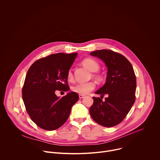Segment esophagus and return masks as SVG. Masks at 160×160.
<instances>
[{
  "instance_id": "1",
  "label": "esophagus",
  "mask_w": 160,
  "mask_h": 160,
  "mask_svg": "<svg viewBox=\"0 0 160 160\" xmlns=\"http://www.w3.org/2000/svg\"><path fill=\"white\" fill-rule=\"evenodd\" d=\"M85 97V96H84V95L79 94V98H80V99H83V98H84Z\"/></svg>"
}]
</instances>
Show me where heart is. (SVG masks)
I'll use <instances>...</instances> for the list:
<instances>
[{"instance_id": "obj_1", "label": "heart", "mask_w": 160, "mask_h": 160, "mask_svg": "<svg viewBox=\"0 0 160 160\" xmlns=\"http://www.w3.org/2000/svg\"><path fill=\"white\" fill-rule=\"evenodd\" d=\"M82 64L83 67H85L86 69L88 71L95 73L99 70L100 68L99 63L95 59L92 58H86L82 61ZM93 77L96 79V80L98 82H102L104 80V77L101 74L99 73H94L92 75ZM67 77L68 80L72 81L73 80V75L71 70H70L68 72ZM96 87V85L94 82H90L87 83H78L72 87V89L73 92H76L78 94L81 95H85L92 91Z\"/></svg>"}]
</instances>
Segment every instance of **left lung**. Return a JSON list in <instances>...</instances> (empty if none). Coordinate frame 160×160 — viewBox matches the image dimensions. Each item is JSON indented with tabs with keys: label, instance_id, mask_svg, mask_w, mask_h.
Returning <instances> with one entry per match:
<instances>
[{
	"label": "left lung",
	"instance_id": "1",
	"mask_svg": "<svg viewBox=\"0 0 160 160\" xmlns=\"http://www.w3.org/2000/svg\"><path fill=\"white\" fill-rule=\"evenodd\" d=\"M90 54L102 60L108 68L106 83L96 94H101V98L105 94L108 97L104 101L93 97L89 113L98 124L114 127L125 118L135 101L136 78L133 67L125 57L111 50H98Z\"/></svg>",
	"mask_w": 160,
	"mask_h": 160
}]
</instances>
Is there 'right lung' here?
Returning a JSON list of instances; mask_svg holds the SVG:
<instances>
[{
  "mask_svg": "<svg viewBox=\"0 0 160 160\" xmlns=\"http://www.w3.org/2000/svg\"><path fill=\"white\" fill-rule=\"evenodd\" d=\"M77 53H57L36 61L27 73L22 98L32 120L40 128L54 130L70 116L79 96L74 92L58 97L56 90L68 91L67 74Z\"/></svg>",
  "mask_w": 160,
  "mask_h": 160,
  "instance_id": "1",
  "label": "right lung"
}]
</instances>
